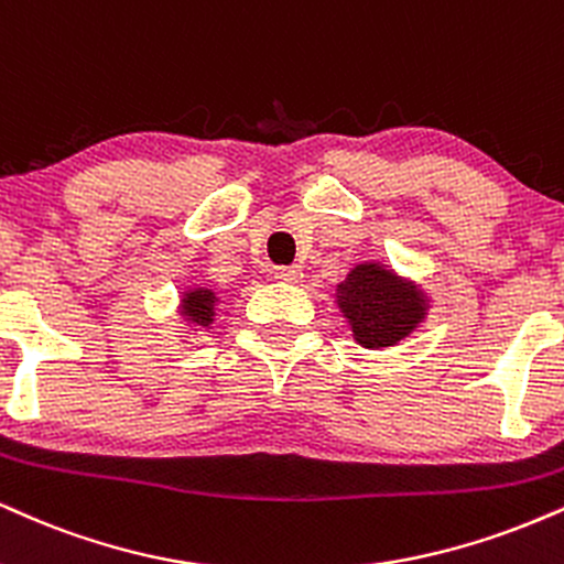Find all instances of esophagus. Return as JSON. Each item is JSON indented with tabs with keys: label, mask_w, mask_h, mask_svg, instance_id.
<instances>
[{
	"label": "esophagus",
	"mask_w": 564,
	"mask_h": 564,
	"mask_svg": "<svg viewBox=\"0 0 564 564\" xmlns=\"http://www.w3.org/2000/svg\"><path fill=\"white\" fill-rule=\"evenodd\" d=\"M275 281L281 283L302 281V268H296V264H291V268H275Z\"/></svg>",
	"instance_id": "1"
}]
</instances>
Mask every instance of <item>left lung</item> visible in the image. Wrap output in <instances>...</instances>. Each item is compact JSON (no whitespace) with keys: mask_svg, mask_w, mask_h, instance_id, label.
<instances>
[{"mask_svg":"<svg viewBox=\"0 0 564 564\" xmlns=\"http://www.w3.org/2000/svg\"><path fill=\"white\" fill-rule=\"evenodd\" d=\"M336 307L362 349H389L410 338L429 317L433 296L423 283L378 260L357 262L336 286Z\"/></svg>","mask_w":564,"mask_h":564,"instance_id":"left-lung-1","label":"left lung"}]
</instances>
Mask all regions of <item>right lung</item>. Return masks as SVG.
Masks as SVG:
<instances>
[{"label":"right lung","mask_w":564,"mask_h":564,"mask_svg":"<svg viewBox=\"0 0 564 564\" xmlns=\"http://www.w3.org/2000/svg\"><path fill=\"white\" fill-rule=\"evenodd\" d=\"M217 307H220V296H217V291L209 289L207 283H194V286L178 291V307H175V315H178L181 328H186L178 330L181 341H188V338H196L199 334L213 330Z\"/></svg>","instance_id":"obj_1"}]
</instances>
